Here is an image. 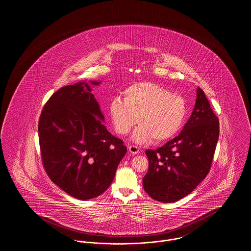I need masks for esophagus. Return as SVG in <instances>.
<instances>
[{
	"label": "esophagus",
	"instance_id": "obj_1",
	"mask_svg": "<svg viewBox=\"0 0 251 251\" xmlns=\"http://www.w3.org/2000/svg\"><path fill=\"white\" fill-rule=\"evenodd\" d=\"M128 149H129V151L131 152V154H137L139 152V148L137 146H134V145H129L128 146Z\"/></svg>",
	"mask_w": 251,
	"mask_h": 251
}]
</instances>
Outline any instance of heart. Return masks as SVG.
<instances>
[{"label":"heart","mask_w":251,"mask_h":251,"mask_svg":"<svg viewBox=\"0 0 251 251\" xmlns=\"http://www.w3.org/2000/svg\"><path fill=\"white\" fill-rule=\"evenodd\" d=\"M124 99L115 97L109 103L114 129L125 135L137 123L133 139L144 143L151 138L164 142L172 138L183 125L187 106L185 100L167 88L151 82L131 84L123 91Z\"/></svg>","instance_id":"heart-1"}]
</instances>
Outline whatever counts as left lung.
Segmentation results:
<instances>
[{
  "label": "left lung",
  "instance_id": "left-lung-1",
  "mask_svg": "<svg viewBox=\"0 0 251 251\" xmlns=\"http://www.w3.org/2000/svg\"><path fill=\"white\" fill-rule=\"evenodd\" d=\"M219 137V121L202 89L182 131L155 151L147 150L149 171L144 190L157 201L171 203L190 194L208 175Z\"/></svg>",
  "mask_w": 251,
  "mask_h": 251
}]
</instances>
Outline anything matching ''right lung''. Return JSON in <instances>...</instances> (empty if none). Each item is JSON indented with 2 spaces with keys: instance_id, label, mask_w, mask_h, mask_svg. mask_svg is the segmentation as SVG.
Instances as JSON below:
<instances>
[{
  "instance_id": "add662e5",
  "label": "right lung",
  "mask_w": 251,
  "mask_h": 251,
  "mask_svg": "<svg viewBox=\"0 0 251 251\" xmlns=\"http://www.w3.org/2000/svg\"><path fill=\"white\" fill-rule=\"evenodd\" d=\"M100 84L84 81L61 87L49 99L38 122L41 159L50 179L81 201L107 190L127 152L102 122L91 93Z\"/></svg>"
}]
</instances>
